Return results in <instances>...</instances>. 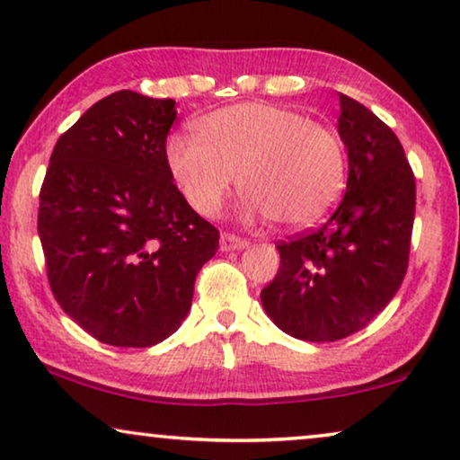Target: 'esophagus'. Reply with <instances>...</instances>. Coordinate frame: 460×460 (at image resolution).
Returning a JSON list of instances; mask_svg holds the SVG:
<instances>
[{
  "mask_svg": "<svg viewBox=\"0 0 460 460\" xmlns=\"http://www.w3.org/2000/svg\"><path fill=\"white\" fill-rule=\"evenodd\" d=\"M247 241L236 234H228V232H224L222 236H219V249L222 251H236V249H244L247 247Z\"/></svg>",
  "mask_w": 460,
  "mask_h": 460,
  "instance_id": "obj_1",
  "label": "esophagus"
}]
</instances>
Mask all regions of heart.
Returning <instances> with one entry per match:
<instances>
[{"label": "heart", "instance_id": "obj_1", "mask_svg": "<svg viewBox=\"0 0 460 460\" xmlns=\"http://www.w3.org/2000/svg\"><path fill=\"white\" fill-rule=\"evenodd\" d=\"M197 137L169 136L165 163L188 205L217 216L234 178L247 209L280 228H305L329 216L348 175L335 131L279 104L244 102L194 125Z\"/></svg>", "mask_w": 460, "mask_h": 460}]
</instances>
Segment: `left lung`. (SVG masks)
<instances>
[{
  "instance_id": "left-lung-1",
  "label": "left lung",
  "mask_w": 460,
  "mask_h": 460,
  "mask_svg": "<svg viewBox=\"0 0 460 460\" xmlns=\"http://www.w3.org/2000/svg\"><path fill=\"white\" fill-rule=\"evenodd\" d=\"M348 148L345 197L323 226L276 244L280 268L261 291L287 335L339 341L362 331L398 293L408 270L417 186L398 136L339 93Z\"/></svg>"
}]
</instances>
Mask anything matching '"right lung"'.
Wrapping results in <instances>:
<instances>
[{
	"label": "right lung",
	"mask_w": 460,
	"mask_h": 460,
	"mask_svg": "<svg viewBox=\"0 0 460 460\" xmlns=\"http://www.w3.org/2000/svg\"><path fill=\"white\" fill-rule=\"evenodd\" d=\"M175 100L121 90L56 142L37 232L49 288L98 341L150 348L178 331L219 232L186 203L165 163Z\"/></svg>",
	"instance_id": "1"
}]
</instances>
